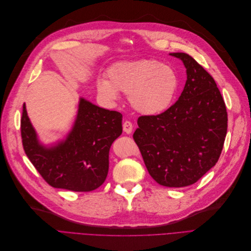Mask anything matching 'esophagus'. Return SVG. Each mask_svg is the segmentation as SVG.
<instances>
[{
  "mask_svg": "<svg viewBox=\"0 0 251 251\" xmlns=\"http://www.w3.org/2000/svg\"><path fill=\"white\" fill-rule=\"evenodd\" d=\"M123 128H124V132L127 135H129L130 133L133 132V124L128 122V121H126L123 125Z\"/></svg>",
  "mask_w": 251,
  "mask_h": 251,
  "instance_id": "obj_1",
  "label": "esophagus"
}]
</instances>
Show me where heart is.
Returning <instances> with one entry per match:
<instances>
[{
  "mask_svg": "<svg viewBox=\"0 0 251 251\" xmlns=\"http://www.w3.org/2000/svg\"><path fill=\"white\" fill-rule=\"evenodd\" d=\"M178 87V76L169 64L153 59L123 61L107 71V80L99 79L101 96L115 101L118 93L129 95V103L141 114L156 115L169 108Z\"/></svg>",
  "mask_w": 251,
  "mask_h": 251,
  "instance_id": "heart-1",
  "label": "heart"
}]
</instances>
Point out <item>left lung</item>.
I'll return each instance as SVG.
<instances>
[{"label": "left lung", "mask_w": 251, "mask_h": 251, "mask_svg": "<svg viewBox=\"0 0 251 251\" xmlns=\"http://www.w3.org/2000/svg\"><path fill=\"white\" fill-rule=\"evenodd\" d=\"M170 55L186 67L184 90L168 110L140 116L133 138L153 180L180 188L196 183L218 162L228 115L221 92L207 71L186 53Z\"/></svg>", "instance_id": "1"}]
</instances>
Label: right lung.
Instances as JSON below:
<instances>
[{"mask_svg": "<svg viewBox=\"0 0 251 251\" xmlns=\"http://www.w3.org/2000/svg\"><path fill=\"white\" fill-rule=\"evenodd\" d=\"M122 121V113L101 108L80 98L75 122L66 138L47 147L40 143L23 104V149L50 186L90 192L106 180L109 150L113 141L123 133Z\"/></svg>", "mask_w": 251, "mask_h": 251, "instance_id": "add662e5", "label": "right lung"}]
</instances>
